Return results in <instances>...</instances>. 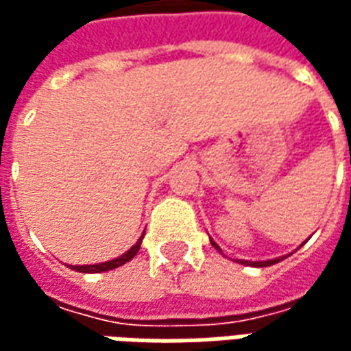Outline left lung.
<instances>
[{
  "label": "left lung",
  "mask_w": 351,
  "mask_h": 351,
  "mask_svg": "<svg viewBox=\"0 0 351 351\" xmlns=\"http://www.w3.org/2000/svg\"><path fill=\"white\" fill-rule=\"evenodd\" d=\"M210 243H213V246H214V248H216V250L221 252V250H220V246H218V244L214 243L213 239H210ZM278 261H282V258H278V259H271V261H243V259H241V263H244V265H252V267H269V265L278 263Z\"/></svg>",
  "instance_id": "obj_1"
}]
</instances>
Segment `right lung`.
I'll return each instance as SVG.
<instances>
[{
	"label": "right lung",
	"mask_w": 351,
	"mask_h": 351,
	"mask_svg": "<svg viewBox=\"0 0 351 351\" xmlns=\"http://www.w3.org/2000/svg\"><path fill=\"white\" fill-rule=\"evenodd\" d=\"M141 241H143V237L138 239L135 246H131L130 250L122 254L120 258L116 259H110V261H105V263H97V265H69V269L77 272H105V271H110V269H116V267H120V265L128 263L130 259H133L137 256L138 248H141Z\"/></svg>",
	"instance_id": "obj_1"
}]
</instances>
